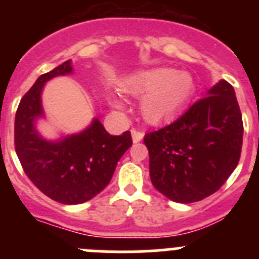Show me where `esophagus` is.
<instances>
[{
	"label": "esophagus",
	"instance_id": "1",
	"mask_svg": "<svg viewBox=\"0 0 259 259\" xmlns=\"http://www.w3.org/2000/svg\"><path fill=\"white\" fill-rule=\"evenodd\" d=\"M131 135H132V141H134L135 144L136 143H140L141 140H143V137H144V134L143 132H139V131H132L131 132Z\"/></svg>",
	"mask_w": 259,
	"mask_h": 259
}]
</instances>
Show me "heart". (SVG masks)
Listing matches in <instances>:
<instances>
[{
    "label": "heart",
    "mask_w": 259,
    "mask_h": 259,
    "mask_svg": "<svg viewBox=\"0 0 259 259\" xmlns=\"http://www.w3.org/2000/svg\"><path fill=\"white\" fill-rule=\"evenodd\" d=\"M125 93L141 97V115L149 123H158L178 113L192 97L194 79L188 71L171 67H154L136 71L122 81ZM107 101L115 109H123L122 100L115 93L107 95Z\"/></svg>",
    "instance_id": "obj_1"
}]
</instances>
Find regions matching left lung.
<instances>
[{"mask_svg": "<svg viewBox=\"0 0 259 259\" xmlns=\"http://www.w3.org/2000/svg\"><path fill=\"white\" fill-rule=\"evenodd\" d=\"M242 134L235 89L219 80L175 122L144 137L154 188L180 203L209 197L236 168Z\"/></svg>", "mask_w": 259, "mask_h": 259, "instance_id": "8db88e82", "label": "left lung"}]
</instances>
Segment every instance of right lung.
<instances>
[{
    "mask_svg": "<svg viewBox=\"0 0 259 259\" xmlns=\"http://www.w3.org/2000/svg\"><path fill=\"white\" fill-rule=\"evenodd\" d=\"M74 74L71 59L37 77L22 98L15 115V152L33 184L52 200L65 205L83 203L109 184L119 159L132 145L131 132L110 135L98 118L83 131L45 139L37 122L45 119L41 95L57 76Z\"/></svg>",
    "mask_w": 259,
    "mask_h": 259,
    "instance_id": "right-lung-1",
    "label": "right lung"
}]
</instances>
